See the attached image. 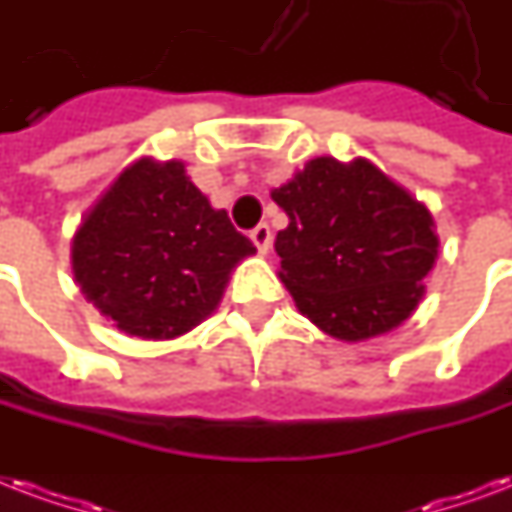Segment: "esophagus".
<instances>
[{"instance_id": "34e87169", "label": "esophagus", "mask_w": 512, "mask_h": 512, "mask_svg": "<svg viewBox=\"0 0 512 512\" xmlns=\"http://www.w3.org/2000/svg\"><path fill=\"white\" fill-rule=\"evenodd\" d=\"M249 239H252V244H255V247H257V252H263V255H265V252L271 249V241H273L271 228H268L265 222H260L257 228H252V233H249Z\"/></svg>"}]
</instances>
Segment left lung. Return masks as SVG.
<instances>
[{"label": "left lung", "mask_w": 512, "mask_h": 512, "mask_svg": "<svg viewBox=\"0 0 512 512\" xmlns=\"http://www.w3.org/2000/svg\"><path fill=\"white\" fill-rule=\"evenodd\" d=\"M271 198L290 217L273 244L279 276L314 325L362 341L411 317L438 236L403 187L362 158H314Z\"/></svg>", "instance_id": "left-lung-1"}]
</instances>
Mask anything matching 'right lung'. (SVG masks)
I'll use <instances>...</instances> for the list:
<instances>
[{
    "label": "right lung",
    "mask_w": 512,
    "mask_h": 512,
    "mask_svg": "<svg viewBox=\"0 0 512 512\" xmlns=\"http://www.w3.org/2000/svg\"><path fill=\"white\" fill-rule=\"evenodd\" d=\"M255 244L185 177L142 158L101 195L72 241L80 290L123 333L177 338L212 314Z\"/></svg>",
    "instance_id": "1"
}]
</instances>
